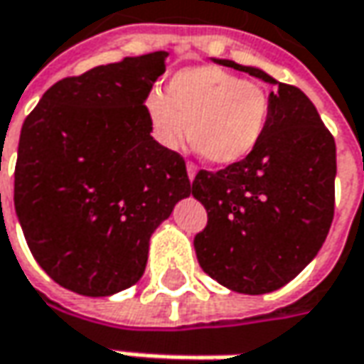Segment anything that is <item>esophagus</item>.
<instances>
[{
	"mask_svg": "<svg viewBox=\"0 0 364 364\" xmlns=\"http://www.w3.org/2000/svg\"><path fill=\"white\" fill-rule=\"evenodd\" d=\"M195 173H197V167H195L193 163H187V177H189V181H193Z\"/></svg>",
	"mask_w": 364,
	"mask_h": 364,
	"instance_id": "esophagus-1",
	"label": "esophagus"
}]
</instances>
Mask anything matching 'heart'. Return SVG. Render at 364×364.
<instances>
[{
	"label": "heart",
	"instance_id": "obj_1",
	"mask_svg": "<svg viewBox=\"0 0 364 364\" xmlns=\"http://www.w3.org/2000/svg\"><path fill=\"white\" fill-rule=\"evenodd\" d=\"M146 110L159 141L171 149L187 139L213 165L247 159L269 129L272 98L264 86L215 66L179 70L167 95L151 90Z\"/></svg>",
	"mask_w": 364,
	"mask_h": 364
}]
</instances>
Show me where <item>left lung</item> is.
<instances>
[{
	"label": "left lung",
	"instance_id": "left-lung-1",
	"mask_svg": "<svg viewBox=\"0 0 364 364\" xmlns=\"http://www.w3.org/2000/svg\"><path fill=\"white\" fill-rule=\"evenodd\" d=\"M221 66L276 84L262 144L242 163L201 169L191 193L207 209L195 252L207 276L242 294L282 288L310 264L334 218L336 144L298 86L232 60Z\"/></svg>",
	"mask_w": 364,
	"mask_h": 364
}]
</instances>
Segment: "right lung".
I'll list each match as a JSON object with an SVG mask.
<instances>
[{"label": "right lung", "instance_id": "obj_1", "mask_svg": "<svg viewBox=\"0 0 364 364\" xmlns=\"http://www.w3.org/2000/svg\"><path fill=\"white\" fill-rule=\"evenodd\" d=\"M165 58L153 52L62 78L23 120L16 213L36 262L76 294L139 282L151 233L191 193L185 159L151 136L144 107Z\"/></svg>", "mask_w": 364, "mask_h": 364}]
</instances>
